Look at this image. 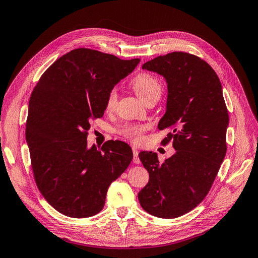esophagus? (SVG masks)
I'll return each mask as SVG.
<instances>
[{"label": "esophagus", "instance_id": "esophagus-1", "mask_svg": "<svg viewBox=\"0 0 258 258\" xmlns=\"http://www.w3.org/2000/svg\"><path fill=\"white\" fill-rule=\"evenodd\" d=\"M132 153H134V162L135 163H140V159H139V152L137 150V147H132Z\"/></svg>", "mask_w": 258, "mask_h": 258}]
</instances>
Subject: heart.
I'll return each mask as SVG.
<instances>
[{"label":"heart","mask_w":258,"mask_h":258,"mask_svg":"<svg viewBox=\"0 0 258 258\" xmlns=\"http://www.w3.org/2000/svg\"><path fill=\"white\" fill-rule=\"evenodd\" d=\"M131 87L134 88L139 98L144 103L151 99H159L162 85L155 75L151 73H140L132 79ZM117 103V92L115 89L108 91L105 100V110L107 112L113 111ZM145 128L139 126H126L122 130V135L131 140L132 142H140L142 140V132Z\"/></svg>","instance_id":"obj_1"}]
</instances>
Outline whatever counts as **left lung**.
I'll return each mask as SVG.
<instances>
[{"mask_svg":"<svg viewBox=\"0 0 258 258\" xmlns=\"http://www.w3.org/2000/svg\"><path fill=\"white\" fill-rule=\"evenodd\" d=\"M142 69L167 82L166 113L158 129H172L162 142L172 140L176 152L163 162L156 153L139 154L150 179L138 198L147 213L175 218L196 208L214 182L227 150L228 112L220 79L199 57L174 51Z\"/></svg>","mask_w":258,"mask_h":258,"instance_id":"8db88e82","label":"left lung"}]
</instances>
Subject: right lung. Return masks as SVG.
Masks as SVG:
<instances>
[{"instance_id":"obj_1","label":"right lung","mask_w":258,"mask_h":258,"mask_svg":"<svg viewBox=\"0 0 258 258\" xmlns=\"http://www.w3.org/2000/svg\"><path fill=\"white\" fill-rule=\"evenodd\" d=\"M139 62L77 48L54 61L33 89L26 124L31 165L43 197L61 214L99 213L111 183L130 165L127 143L88 147L87 132L103 116L108 91Z\"/></svg>"}]
</instances>
